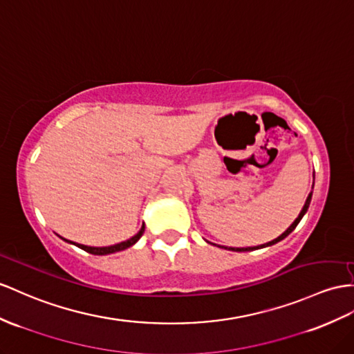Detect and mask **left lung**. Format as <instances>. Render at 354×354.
I'll return each instance as SVG.
<instances>
[{
  "label": "left lung",
  "mask_w": 354,
  "mask_h": 354,
  "mask_svg": "<svg viewBox=\"0 0 354 354\" xmlns=\"http://www.w3.org/2000/svg\"><path fill=\"white\" fill-rule=\"evenodd\" d=\"M313 188H314V183H313ZM311 197H313V192L308 194V197H306V202H305V205H304V207H302V211H301V214L297 215V218L293 221V224L290 225V227L283 233V234H279V236L277 238V239H274V241H270V242H268V243H263V245H259V247H247V248H232V247H221V248H225V250H230V251H239V252H243V251H252V250H259V248H265V247H270V245H274V243H277V242H279V241H283L284 238H287L290 233H292L295 229H296V225L299 224V221L302 220V216L306 214V211H308V207H310V203H311Z\"/></svg>",
  "instance_id": "left-lung-1"
}]
</instances>
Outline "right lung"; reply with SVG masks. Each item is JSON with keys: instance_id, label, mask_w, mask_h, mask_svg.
<instances>
[{"instance_id": "add662e5", "label": "right lung", "mask_w": 354, "mask_h": 354, "mask_svg": "<svg viewBox=\"0 0 354 354\" xmlns=\"http://www.w3.org/2000/svg\"><path fill=\"white\" fill-rule=\"evenodd\" d=\"M143 232H145V224H142L140 230H139L138 233H136L133 238L127 239V241H124V242H120V243H115V245H111V247H88V245H82V243L70 242V241H67V239H64V238H62V239L67 241V242H70V243H75L76 247L82 248V250H84V251H86V252H91V254H95V256H106V254H112V252H118V251H122V250L130 248L131 245H134V243L138 242V241L142 238Z\"/></svg>"}]
</instances>
